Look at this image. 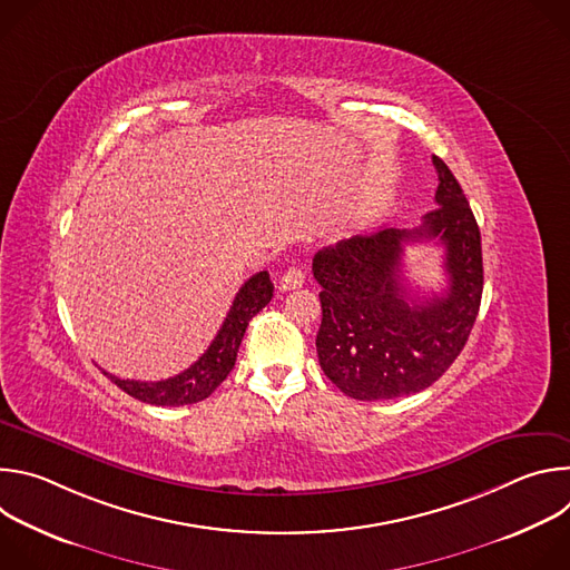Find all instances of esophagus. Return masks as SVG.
I'll use <instances>...</instances> for the list:
<instances>
[{
	"label": "esophagus",
	"mask_w": 570,
	"mask_h": 570,
	"mask_svg": "<svg viewBox=\"0 0 570 570\" xmlns=\"http://www.w3.org/2000/svg\"><path fill=\"white\" fill-rule=\"evenodd\" d=\"M302 284H304V273H302V268H297V266L288 268V271L279 277V291H295V288H299Z\"/></svg>",
	"instance_id": "34e87169"
}]
</instances>
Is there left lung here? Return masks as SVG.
<instances>
[{"label":"left lung","instance_id":"8db88e82","mask_svg":"<svg viewBox=\"0 0 570 570\" xmlns=\"http://www.w3.org/2000/svg\"><path fill=\"white\" fill-rule=\"evenodd\" d=\"M438 169V207L415 229L354 236L313 257L322 286L315 347L322 372L358 401H381L433 385L462 352L482 297L480 229L451 169ZM442 242L448 288L422 301L400 277L402 248Z\"/></svg>","mask_w":570,"mask_h":570}]
</instances>
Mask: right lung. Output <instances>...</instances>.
Instances as JSON below:
<instances>
[{
  "label": "right lung",
  "mask_w": 570,
  "mask_h": 570,
  "mask_svg": "<svg viewBox=\"0 0 570 570\" xmlns=\"http://www.w3.org/2000/svg\"><path fill=\"white\" fill-rule=\"evenodd\" d=\"M273 282L268 271L253 275L243 284L229 306V313L207 352L185 372L165 381H132L104 372L126 394L150 405H187L207 399L232 372L238 345L248 322L273 299Z\"/></svg>",
  "instance_id": "obj_1"
}]
</instances>
